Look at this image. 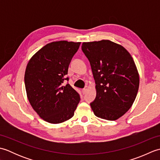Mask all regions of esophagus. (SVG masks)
Returning <instances> with one entry per match:
<instances>
[{"mask_svg":"<svg viewBox=\"0 0 160 160\" xmlns=\"http://www.w3.org/2000/svg\"><path fill=\"white\" fill-rule=\"evenodd\" d=\"M87 89H88V87L87 86H86L85 87H84V89L82 90V93L83 94H84V93H85L86 92H87Z\"/></svg>","mask_w":160,"mask_h":160,"instance_id":"1","label":"esophagus"}]
</instances>
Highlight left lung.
<instances>
[{
  "label": "left lung",
  "mask_w": 160,
  "mask_h": 160,
  "mask_svg": "<svg viewBox=\"0 0 160 160\" xmlns=\"http://www.w3.org/2000/svg\"><path fill=\"white\" fill-rule=\"evenodd\" d=\"M96 82V97L90 104L96 116L116 120L136 98L140 77L133 59L124 47L108 40L83 42Z\"/></svg>",
  "instance_id": "obj_1"
}]
</instances>
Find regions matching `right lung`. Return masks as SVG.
Returning a JSON list of instances; mask_svg holds the SVG:
<instances>
[{
	"label": "right lung",
	"instance_id": "1",
	"mask_svg": "<svg viewBox=\"0 0 160 160\" xmlns=\"http://www.w3.org/2000/svg\"><path fill=\"white\" fill-rule=\"evenodd\" d=\"M81 42L66 40L44 46L29 60L25 73L27 96L42 120L59 124L74 115L80 98L69 84L68 69Z\"/></svg>",
	"mask_w": 160,
	"mask_h": 160
}]
</instances>
